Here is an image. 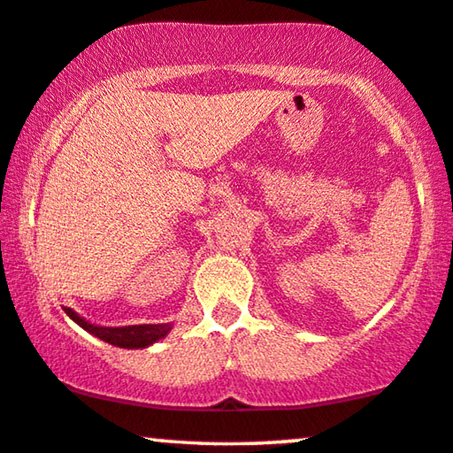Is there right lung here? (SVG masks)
Masks as SVG:
<instances>
[{"mask_svg": "<svg viewBox=\"0 0 453 453\" xmlns=\"http://www.w3.org/2000/svg\"><path fill=\"white\" fill-rule=\"evenodd\" d=\"M65 314L72 318L75 324H80L81 328L88 333L98 336L108 345L123 347V349H143L151 345V342L164 339L170 333V324H137V326H120V328H104V326H94V324L86 322L84 318H80L72 308H65Z\"/></svg>", "mask_w": 453, "mask_h": 453, "instance_id": "right-lung-1", "label": "right lung"}]
</instances>
